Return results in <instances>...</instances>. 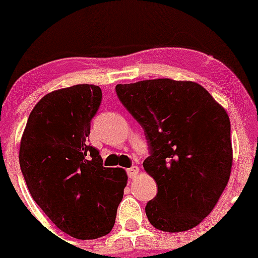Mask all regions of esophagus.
<instances>
[{"label":"esophagus","instance_id":"34e87169","mask_svg":"<svg viewBox=\"0 0 258 258\" xmlns=\"http://www.w3.org/2000/svg\"><path fill=\"white\" fill-rule=\"evenodd\" d=\"M126 172H127V176H128V178L134 179L137 177V175H139V167H137V166H132V167L127 168Z\"/></svg>","mask_w":258,"mask_h":258}]
</instances>
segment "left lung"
<instances>
[{
    "label": "left lung",
    "mask_w": 258,
    "mask_h": 258,
    "mask_svg": "<svg viewBox=\"0 0 258 258\" xmlns=\"http://www.w3.org/2000/svg\"><path fill=\"white\" fill-rule=\"evenodd\" d=\"M118 100L141 124L150 156L144 168L157 183L146 205L153 227L182 232L213 210L232 167L228 114L201 85L170 79L117 85Z\"/></svg>",
    "instance_id": "1"
}]
</instances>
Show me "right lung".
<instances>
[{
    "mask_svg": "<svg viewBox=\"0 0 258 258\" xmlns=\"http://www.w3.org/2000/svg\"><path fill=\"white\" fill-rule=\"evenodd\" d=\"M102 101L95 85L53 91L30 113L20 146V166L36 204L61 231L79 240L110 233L127 175L103 167L90 146L91 121Z\"/></svg>",
    "mask_w": 258,
    "mask_h": 258,
    "instance_id": "obj_1",
    "label": "right lung"
}]
</instances>
